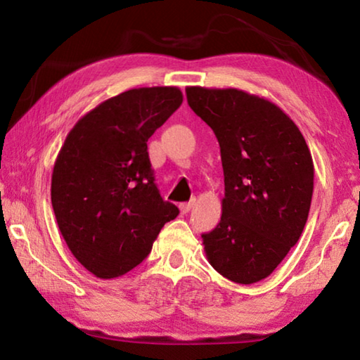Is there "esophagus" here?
Here are the masks:
<instances>
[{
  "mask_svg": "<svg viewBox=\"0 0 360 360\" xmlns=\"http://www.w3.org/2000/svg\"><path fill=\"white\" fill-rule=\"evenodd\" d=\"M193 205H195V200H191V202H187V203H181L179 210L182 214H187V212L193 208Z\"/></svg>",
  "mask_w": 360,
  "mask_h": 360,
  "instance_id": "esophagus-1",
  "label": "esophagus"
}]
</instances>
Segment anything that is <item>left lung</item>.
<instances>
[{
  "mask_svg": "<svg viewBox=\"0 0 360 360\" xmlns=\"http://www.w3.org/2000/svg\"><path fill=\"white\" fill-rule=\"evenodd\" d=\"M186 94L188 106L214 131L224 168L221 222L202 235L206 259L230 281H262L307 224L311 152L294 120L264 96L198 85Z\"/></svg>",
  "mask_w": 360,
  "mask_h": 360,
  "instance_id": "left-lung-1",
  "label": "left lung"
}]
</instances>
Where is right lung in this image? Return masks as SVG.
<instances>
[{
	"instance_id": "right-lung-1",
	"label": "right lung",
	"mask_w": 360,
	"mask_h": 360,
	"mask_svg": "<svg viewBox=\"0 0 360 360\" xmlns=\"http://www.w3.org/2000/svg\"><path fill=\"white\" fill-rule=\"evenodd\" d=\"M181 105L178 87L127 90L82 115L58 152L52 208L71 254L96 278L141 264L179 214L154 184L148 139Z\"/></svg>"
}]
</instances>
